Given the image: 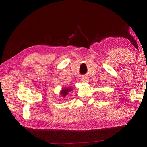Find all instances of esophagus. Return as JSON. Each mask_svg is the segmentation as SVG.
Segmentation results:
<instances>
[{
	"mask_svg": "<svg viewBox=\"0 0 147 147\" xmlns=\"http://www.w3.org/2000/svg\"><path fill=\"white\" fill-rule=\"evenodd\" d=\"M81 81H82L83 82H88V78H86V77H82L81 78Z\"/></svg>",
	"mask_w": 147,
	"mask_h": 147,
	"instance_id": "1",
	"label": "esophagus"
}]
</instances>
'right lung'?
Returning <instances> with one entry per match:
<instances>
[{
	"label": "right lung",
	"instance_id": "add662e5",
	"mask_svg": "<svg viewBox=\"0 0 147 147\" xmlns=\"http://www.w3.org/2000/svg\"><path fill=\"white\" fill-rule=\"evenodd\" d=\"M73 90V88L72 87H66V88H63L60 91L59 94H61V96L65 98V96L67 95L69 92H71Z\"/></svg>",
	"mask_w": 147,
	"mask_h": 147
}]
</instances>
